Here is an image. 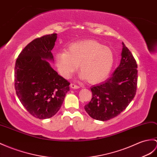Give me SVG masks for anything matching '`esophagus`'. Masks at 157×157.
Listing matches in <instances>:
<instances>
[{
    "instance_id": "1",
    "label": "esophagus",
    "mask_w": 157,
    "mask_h": 157,
    "mask_svg": "<svg viewBox=\"0 0 157 157\" xmlns=\"http://www.w3.org/2000/svg\"><path fill=\"white\" fill-rule=\"evenodd\" d=\"M70 87H71V88H73V89H78V88H79V86L75 85V83H71Z\"/></svg>"
}]
</instances>
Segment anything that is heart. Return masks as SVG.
Here are the masks:
<instances>
[{"mask_svg":"<svg viewBox=\"0 0 157 157\" xmlns=\"http://www.w3.org/2000/svg\"><path fill=\"white\" fill-rule=\"evenodd\" d=\"M55 58L63 77L70 78L79 66L82 71L80 77L90 83H99L106 78L114 61L112 51L93 40L73 43L67 52L56 53Z\"/></svg>","mask_w":157,"mask_h":157,"instance_id":"b5f03b06","label":"heart"}]
</instances>
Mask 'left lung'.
Instances as JSON below:
<instances>
[{
	"label": "left lung",
	"instance_id": "obj_1",
	"mask_svg": "<svg viewBox=\"0 0 157 157\" xmlns=\"http://www.w3.org/2000/svg\"><path fill=\"white\" fill-rule=\"evenodd\" d=\"M121 61L110 78L91 87L92 100L84 107L94 119L106 121L119 115L136 95L138 70L132 53L122 43Z\"/></svg>",
	"mask_w": 157,
	"mask_h": 157
}]
</instances>
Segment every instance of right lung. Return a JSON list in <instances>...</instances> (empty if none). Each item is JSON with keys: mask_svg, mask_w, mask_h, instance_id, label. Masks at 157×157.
<instances>
[{"mask_svg": "<svg viewBox=\"0 0 157 157\" xmlns=\"http://www.w3.org/2000/svg\"><path fill=\"white\" fill-rule=\"evenodd\" d=\"M57 33L46 35L29 43L19 55L14 67V88L21 104L39 119L52 117L59 111L70 83L57 74L47 60Z\"/></svg>", "mask_w": 157, "mask_h": 157, "instance_id": "obj_1", "label": "right lung"}]
</instances>
